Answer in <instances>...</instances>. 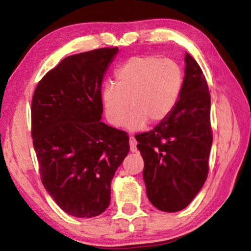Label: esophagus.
<instances>
[{"instance_id": "esophagus-1", "label": "esophagus", "mask_w": 251, "mask_h": 251, "mask_svg": "<svg viewBox=\"0 0 251 251\" xmlns=\"http://www.w3.org/2000/svg\"><path fill=\"white\" fill-rule=\"evenodd\" d=\"M136 145H137V141H136V138L134 137L133 135L130 136L129 137V146H130V151H137V147H136Z\"/></svg>"}]
</instances>
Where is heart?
Listing matches in <instances>:
<instances>
[{"mask_svg":"<svg viewBox=\"0 0 251 251\" xmlns=\"http://www.w3.org/2000/svg\"><path fill=\"white\" fill-rule=\"evenodd\" d=\"M116 84L104 86V112L113 126H122L130 108L126 125L139 129L145 123H158L173 112L179 100L184 74L172 58L137 55L126 59L115 72Z\"/></svg>","mask_w":251,"mask_h":251,"instance_id":"b5f03b06","label":"heart"}]
</instances>
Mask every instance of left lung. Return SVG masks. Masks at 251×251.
I'll list each match as a JSON object with an SVG mask.
<instances>
[{
    "mask_svg": "<svg viewBox=\"0 0 251 251\" xmlns=\"http://www.w3.org/2000/svg\"><path fill=\"white\" fill-rule=\"evenodd\" d=\"M184 85L173 112L154 129L136 134L147 197L161 211L192 202L209 172L210 94L201 66L186 53Z\"/></svg>",
    "mask_w": 251,
    "mask_h": 251,
    "instance_id": "left-lung-1",
    "label": "left lung"
}]
</instances>
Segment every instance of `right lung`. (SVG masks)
<instances>
[{
    "label": "right lung",
    "mask_w": 251,
    "mask_h": 251,
    "mask_svg": "<svg viewBox=\"0 0 251 251\" xmlns=\"http://www.w3.org/2000/svg\"><path fill=\"white\" fill-rule=\"evenodd\" d=\"M117 50L103 48L65 57L43 76L32 99L42 184L74 217L106 210L110 182L129 151L128 134L100 122L101 80Z\"/></svg>",
    "instance_id": "obj_1"
}]
</instances>
